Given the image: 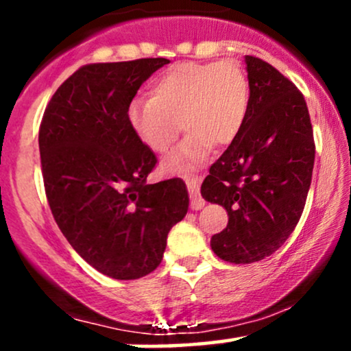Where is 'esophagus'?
I'll list each match as a JSON object with an SVG mask.
<instances>
[{"label":"esophagus","instance_id":"34e87169","mask_svg":"<svg viewBox=\"0 0 351 351\" xmlns=\"http://www.w3.org/2000/svg\"><path fill=\"white\" fill-rule=\"evenodd\" d=\"M184 181H186V186L189 191V199H191V209L193 211H198L204 206V199L201 198L199 195V184L198 178H196L195 173H189V175H184Z\"/></svg>","mask_w":351,"mask_h":351}]
</instances>
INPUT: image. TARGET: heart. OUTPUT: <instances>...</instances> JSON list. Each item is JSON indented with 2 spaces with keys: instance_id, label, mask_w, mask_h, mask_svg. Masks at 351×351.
Masks as SVG:
<instances>
[{
  "instance_id": "b5f03b06",
  "label": "heart",
  "mask_w": 351,
  "mask_h": 351,
  "mask_svg": "<svg viewBox=\"0 0 351 351\" xmlns=\"http://www.w3.org/2000/svg\"><path fill=\"white\" fill-rule=\"evenodd\" d=\"M152 99L134 100L128 122L142 142L156 153L167 152L183 130L189 135L165 162V171L183 173L213 143L229 145L243 130L251 87L237 60L173 64L153 82Z\"/></svg>"
}]
</instances>
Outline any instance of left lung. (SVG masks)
I'll list each match as a JSON object with an SVG mask.
<instances>
[{
	"mask_svg": "<svg viewBox=\"0 0 351 351\" xmlns=\"http://www.w3.org/2000/svg\"><path fill=\"white\" fill-rule=\"evenodd\" d=\"M251 100L241 134L209 168L201 196L228 211L211 237L217 257L251 264L276 252L299 223L315 143L304 95L265 60L245 56Z\"/></svg>",
	"mask_w": 351,
	"mask_h": 351,
	"instance_id": "1",
	"label": "left lung"
}]
</instances>
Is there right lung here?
I'll use <instances>...</instances> for the list:
<instances>
[{"mask_svg": "<svg viewBox=\"0 0 351 351\" xmlns=\"http://www.w3.org/2000/svg\"><path fill=\"white\" fill-rule=\"evenodd\" d=\"M168 62L82 66L52 95L39 128L52 216L74 251L112 279L155 271L168 232L188 211L183 180L147 183L156 156L128 122L136 90Z\"/></svg>", "mask_w": 351, "mask_h": 351, "instance_id": "1", "label": "right lung"}]
</instances>
